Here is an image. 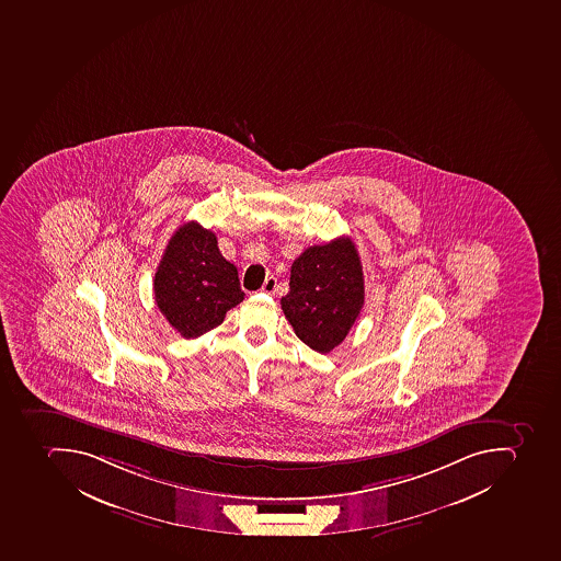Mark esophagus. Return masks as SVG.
Here are the masks:
<instances>
[{
  "label": "esophagus",
  "instance_id": "obj_1",
  "mask_svg": "<svg viewBox=\"0 0 561 561\" xmlns=\"http://www.w3.org/2000/svg\"><path fill=\"white\" fill-rule=\"evenodd\" d=\"M276 287H278V282H276L274 276H270V278L265 279L264 285H262V291H265V294H274Z\"/></svg>",
  "mask_w": 561,
  "mask_h": 561
}]
</instances>
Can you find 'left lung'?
<instances>
[{
    "mask_svg": "<svg viewBox=\"0 0 561 561\" xmlns=\"http://www.w3.org/2000/svg\"><path fill=\"white\" fill-rule=\"evenodd\" d=\"M364 305L359 251L350 238L306 248L290 270L282 310L302 343L329 354L345 340Z\"/></svg>",
    "mask_w": 561,
    "mask_h": 561,
    "instance_id": "1",
    "label": "left lung"
}]
</instances>
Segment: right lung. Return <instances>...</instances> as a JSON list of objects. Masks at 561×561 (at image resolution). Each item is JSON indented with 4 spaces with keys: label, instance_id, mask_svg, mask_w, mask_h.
Instances as JSON below:
<instances>
[{
    "label": "right lung",
    "instance_id": "add662e5",
    "mask_svg": "<svg viewBox=\"0 0 561 561\" xmlns=\"http://www.w3.org/2000/svg\"><path fill=\"white\" fill-rule=\"evenodd\" d=\"M244 299L236 265L225 261L215 232L197 221L175 230L154 274L158 310L186 340L218 328Z\"/></svg>",
    "mask_w": 561,
    "mask_h": 561
}]
</instances>
